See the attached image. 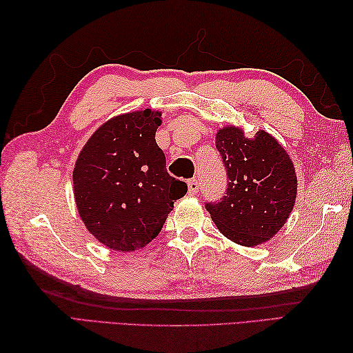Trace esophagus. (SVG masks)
Instances as JSON below:
<instances>
[{"instance_id": "1", "label": "esophagus", "mask_w": 353, "mask_h": 353, "mask_svg": "<svg viewBox=\"0 0 353 353\" xmlns=\"http://www.w3.org/2000/svg\"><path fill=\"white\" fill-rule=\"evenodd\" d=\"M188 190H190V194H197L199 192V190H200V183H199V181L197 179H191V181L188 182Z\"/></svg>"}]
</instances>
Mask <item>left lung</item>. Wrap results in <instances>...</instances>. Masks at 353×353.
Instances as JSON below:
<instances>
[{
    "label": "left lung",
    "instance_id": "left-lung-1",
    "mask_svg": "<svg viewBox=\"0 0 353 353\" xmlns=\"http://www.w3.org/2000/svg\"><path fill=\"white\" fill-rule=\"evenodd\" d=\"M215 145L228 171V191L206 211L221 234L239 245L267 243L290 219L297 196L296 168L285 148L265 130L247 138L224 125Z\"/></svg>",
    "mask_w": 353,
    "mask_h": 353
}]
</instances>
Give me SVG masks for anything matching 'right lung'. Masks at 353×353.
I'll return each mask as SVG.
<instances>
[{"mask_svg": "<svg viewBox=\"0 0 353 353\" xmlns=\"http://www.w3.org/2000/svg\"><path fill=\"white\" fill-rule=\"evenodd\" d=\"M159 110H133L101 124L76 161L74 199L89 234L110 250L134 252L159 235L188 186L165 168L154 134Z\"/></svg>", "mask_w": 353, "mask_h": 353, "instance_id": "add662e5", "label": "right lung"}]
</instances>
